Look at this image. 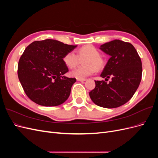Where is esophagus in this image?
<instances>
[{
  "label": "esophagus",
  "mask_w": 158,
  "mask_h": 158,
  "mask_svg": "<svg viewBox=\"0 0 158 158\" xmlns=\"http://www.w3.org/2000/svg\"><path fill=\"white\" fill-rule=\"evenodd\" d=\"M77 81H79V82H84V81H85V79H82V78H77Z\"/></svg>",
  "instance_id": "obj_1"
}]
</instances>
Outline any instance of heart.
Returning <instances> with one entry per match:
<instances>
[{
    "instance_id": "obj_1",
    "label": "heart",
    "mask_w": 158,
    "mask_h": 158,
    "mask_svg": "<svg viewBox=\"0 0 158 158\" xmlns=\"http://www.w3.org/2000/svg\"><path fill=\"white\" fill-rule=\"evenodd\" d=\"M78 56L74 52L66 53L63 60L64 64L70 69H73L79 63L80 59L86 57L83 61L82 66L75 69L70 72V75L76 78L84 79L93 74L95 70L102 69L105 64L104 60L99 56V51L93 45H85L77 51Z\"/></svg>"
}]
</instances>
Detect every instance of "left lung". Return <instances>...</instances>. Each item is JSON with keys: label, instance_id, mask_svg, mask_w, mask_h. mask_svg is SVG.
<instances>
[{"label": "left lung", "instance_id": "1", "mask_svg": "<svg viewBox=\"0 0 158 158\" xmlns=\"http://www.w3.org/2000/svg\"><path fill=\"white\" fill-rule=\"evenodd\" d=\"M111 56L101 74L111 81H95V87L89 93L92 102L99 107L116 108L130 100L139 86L142 78V62L130 43L114 40L100 46Z\"/></svg>", "mask_w": 158, "mask_h": 158}]
</instances>
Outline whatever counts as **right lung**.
<instances>
[{"label":"right lung","mask_w":158,"mask_h":158,"mask_svg":"<svg viewBox=\"0 0 158 158\" xmlns=\"http://www.w3.org/2000/svg\"><path fill=\"white\" fill-rule=\"evenodd\" d=\"M76 47L48 39L33 41L26 47L18 62V76L31 101L52 107L69 98L76 80L64 76L69 69L63 58Z\"/></svg>","instance_id":"obj_1"}]
</instances>
